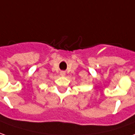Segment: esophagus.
<instances>
[{
    "instance_id": "34e87169",
    "label": "esophagus",
    "mask_w": 135,
    "mask_h": 135,
    "mask_svg": "<svg viewBox=\"0 0 135 135\" xmlns=\"http://www.w3.org/2000/svg\"><path fill=\"white\" fill-rule=\"evenodd\" d=\"M61 75H65V73L64 72H61Z\"/></svg>"
}]
</instances>
